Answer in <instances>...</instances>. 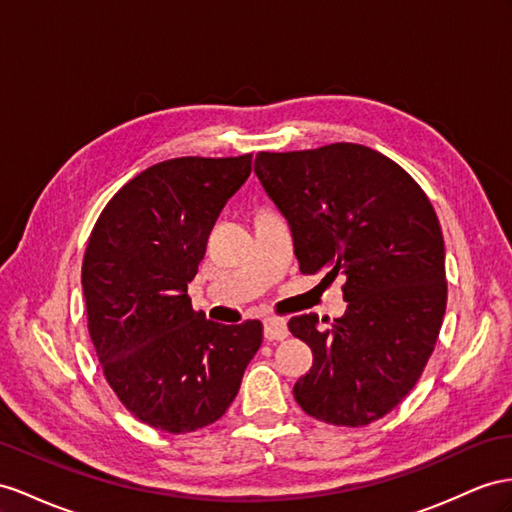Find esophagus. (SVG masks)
<instances>
[{"label": "esophagus", "instance_id": "1", "mask_svg": "<svg viewBox=\"0 0 512 512\" xmlns=\"http://www.w3.org/2000/svg\"><path fill=\"white\" fill-rule=\"evenodd\" d=\"M264 337L270 339V342H281V339L290 337L285 320H279V318L264 320Z\"/></svg>", "mask_w": 512, "mask_h": 512}]
</instances>
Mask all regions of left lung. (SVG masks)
Instances as JSON below:
<instances>
[{
    "instance_id": "left-lung-1",
    "label": "left lung",
    "mask_w": 512,
    "mask_h": 512,
    "mask_svg": "<svg viewBox=\"0 0 512 512\" xmlns=\"http://www.w3.org/2000/svg\"><path fill=\"white\" fill-rule=\"evenodd\" d=\"M255 175L292 231L303 274L346 279L348 309L331 329L290 320L313 352L294 398L311 417L365 426L422 376L445 316V248L435 209L389 157L352 142L257 153Z\"/></svg>"
}]
</instances>
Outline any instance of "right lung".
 <instances>
[{
  "label": "right lung",
  "instance_id": "obj_1",
  "mask_svg": "<svg viewBox=\"0 0 512 512\" xmlns=\"http://www.w3.org/2000/svg\"><path fill=\"white\" fill-rule=\"evenodd\" d=\"M253 155L175 157L112 196L82 264L88 331L125 409L162 432L214 424L261 346L259 320L218 324L192 309L188 283Z\"/></svg>",
  "mask_w": 512,
  "mask_h": 512
}]
</instances>
